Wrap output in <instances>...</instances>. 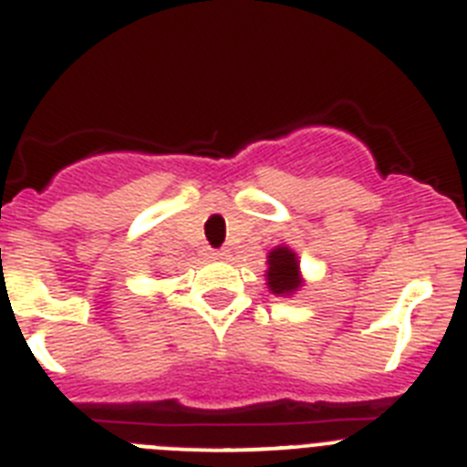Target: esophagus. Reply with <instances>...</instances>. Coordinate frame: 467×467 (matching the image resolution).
I'll use <instances>...</instances> for the list:
<instances>
[{
	"mask_svg": "<svg viewBox=\"0 0 467 467\" xmlns=\"http://www.w3.org/2000/svg\"><path fill=\"white\" fill-rule=\"evenodd\" d=\"M209 258H213V260L225 258V251H209Z\"/></svg>",
	"mask_w": 467,
	"mask_h": 467,
	"instance_id": "esophagus-1",
	"label": "esophagus"
}]
</instances>
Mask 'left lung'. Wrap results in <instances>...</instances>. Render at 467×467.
Returning a JSON list of instances; mask_svg holds the SVG:
<instances>
[{
	"label": "left lung",
	"instance_id": "1",
	"mask_svg": "<svg viewBox=\"0 0 467 467\" xmlns=\"http://www.w3.org/2000/svg\"><path fill=\"white\" fill-rule=\"evenodd\" d=\"M265 281H267L270 293H275V296L279 297L296 296L302 285H305V279H302L300 272V260H297V254L291 246L279 244V246H275V249L267 254Z\"/></svg>",
	"mask_w": 467,
	"mask_h": 467
}]
</instances>
